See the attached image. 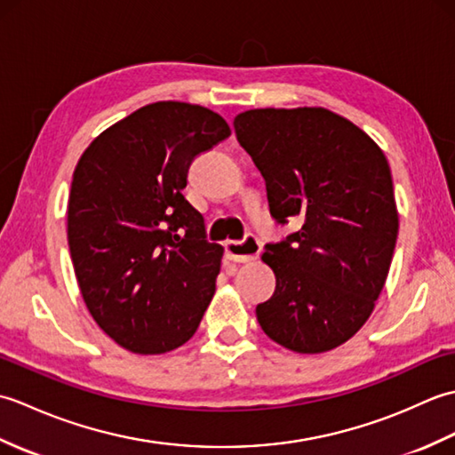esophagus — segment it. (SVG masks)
Here are the masks:
<instances>
[{"mask_svg":"<svg viewBox=\"0 0 455 455\" xmlns=\"http://www.w3.org/2000/svg\"><path fill=\"white\" fill-rule=\"evenodd\" d=\"M262 252V244L258 243V238L248 235L243 243H235V240H228L225 244V254L235 264H248L256 259Z\"/></svg>","mask_w":455,"mask_h":455,"instance_id":"1","label":"esophagus"}]
</instances>
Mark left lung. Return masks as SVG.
Instances as JSON below:
<instances>
[{"mask_svg": "<svg viewBox=\"0 0 455 455\" xmlns=\"http://www.w3.org/2000/svg\"><path fill=\"white\" fill-rule=\"evenodd\" d=\"M235 131L266 180L272 217L303 220L262 254L275 291L256 307L258 323L291 352L334 350L365 324L389 274L399 235L389 162L324 108L250 109Z\"/></svg>", "mask_w": 455, "mask_h": 455, "instance_id": "1", "label": "left lung"}]
</instances>
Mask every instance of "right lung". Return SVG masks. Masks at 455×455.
<instances>
[{
    "mask_svg": "<svg viewBox=\"0 0 455 455\" xmlns=\"http://www.w3.org/2000/svg\"><path fill=\"white\" fill-rule=\"evenodd\" d=\"M230 137L219 113L156 101L105 129L76 164L68 246L84 303L132 354L176 350L215 295L220 244L183 197L199 154Z\"/></svg>",
    "mask_w": 455,
    "mask_h": 455,
    "instance_id": "1",
    "label": "right lung"
}]
</instances>
